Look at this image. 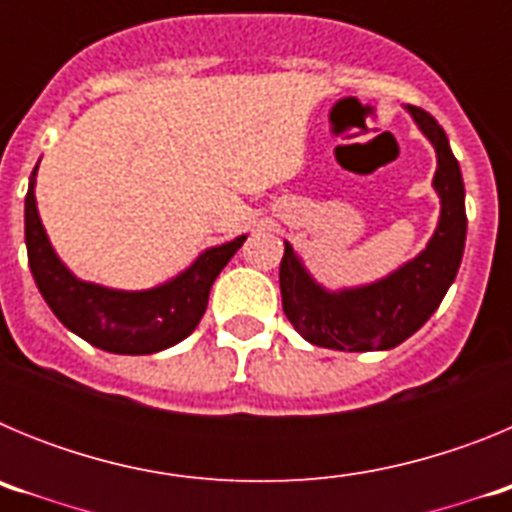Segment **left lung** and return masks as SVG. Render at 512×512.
<instances>
[{"label":"left lung","mask_w":512,"mask_h":512,"mask_svg":"<svg viewBox=\"0 0 512 512\" xmlns=\"http://www.w3.org/2000/svg\"><path fill=\"white\" fill-rule=\"evenodd\" d=\"M418 128L436 148L438 169L433 187L441 197V220L418 259L387 279L361 289L330 295L302 269L292 246L284 243L279 287L284 315L305 341L336 351H384L400 346L441 305L454 282L467 241V210L459 161L449 138L431 115L408 104Z\"/></svg>","instance_id":"left-lung-1"}]
</instances>
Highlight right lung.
I'll return each instance as SVG.
<instances>
[{
  "label": "right lung",
  "instance_id": "right-lung-1",
  "mask_svg": "<svg viewBox=\"0 0 512 512\" xmlns=\"http://www.w3.org/2000/svg\"><path fill=\"white\" fill-rule=\"evenodd\" d=\"M33 187L35 171L25 197V243L27 264L40 295L66 328L110 354H156L184 341L205 315L212 282L246 241V235H241L210 248L164 287L117 292L81 282L58 261L40 223Z\"/></svg>",
  "mask_w": 512,
  "mask_h": 512
}]
</instances>
